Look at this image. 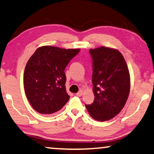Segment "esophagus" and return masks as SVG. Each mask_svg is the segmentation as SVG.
<instances>
[{
  "label": "esophagus",
  "mask_w": 154,
  "mask_h": 154,
  "mask_svg": "<svg viewBox=\"0 0 154 154\" xmlns=\"http://www.w3.org/2000/svg\"><path fill=\"white\" fill-rule=\"evenodd\" d=\"M82 94H83V91L79 90V91L77 93L76 95H77V96H78V97H81L82 96Z\"/></svg>",
  "instance_id": "esophagus-1"
}]
</instances>
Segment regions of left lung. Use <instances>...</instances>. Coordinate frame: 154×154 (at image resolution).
I'll return each instance as SVG.
<instances>
[{
	"label": "left lung",
	"mask_w": 154,
	"mask_h": 154,
	"mask_svg": "<svg viewBox=\"0 0 154 154\" xmlns=\"http://www.w3.org/2000/svg\"><path fill=\"white\" fill-rule=\"evenodd\" d=\"M94 101L86 105L95 120L105 121L117 115L124 107L131 88L130 73L119 51L109 47L91 49Z\"/></svg>",
	"instance_id": "8db88e82"
}]
</instances>
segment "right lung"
Instances as JSON below:
<instances>
[{"instance_id":"add662e5","label":"right lung","mask_w":154,"mask_h":154,"mask_svg":"<svg viewBox=\"0 0 154 154\" xmlns=\"http://www.w3.org/2000/svg\"><path fill=\"white\" fill-rule=\"evenodd\" d=\"M79 49L42 46L28 60L23 74L25 94L33 109L40 114L58 112L68 101L65 68Z\"/></svg>"}]
</instances>
